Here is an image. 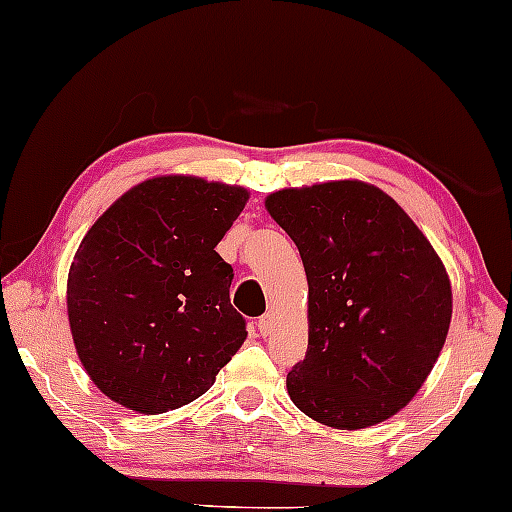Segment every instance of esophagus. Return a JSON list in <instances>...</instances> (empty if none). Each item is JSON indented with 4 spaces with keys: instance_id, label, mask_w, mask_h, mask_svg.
<instances>
[{
    "instance_id": "34e87169",
    "label": "esophagus",
    "mask_w": 512,
    "mask_h": 512,
    "mask_svg": "<svg viewBox=\"0 0 512 512\" xmlns=\"http://www.w3.org/2000/svg\"><path fill=\"white\" fill-rule=\"evenodd\" d=\"M272 324H275V317H272V313H265L258 317L256 327H258V331H261V336H268L272 331Z\"/></svg>"
}]
</instances>
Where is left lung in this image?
<instances>
[{
  "label": "left lung",
  "mask_w": 512,
  "mask_h": 512,
  "mask_svg": "<svg viewBox=\"0 0 512 512\" xmlns=\"http://www.w3.org/2000/svg\"><path fill=\"white\" fill-rule=\"evenodd\" d=\"M308 277L310 334L287 374L291 402L357 430L397 414L440 357L451 320L447 270L393 197L360 181L265 199Z\"/></svg>",
  "instance_id": "obj_1"
}]
</instances>
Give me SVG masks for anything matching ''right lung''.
Masks as SVG:
<instances>
[{
    "label": "right lung",
    "instance_id": "1",
    "mask_svg": "<svg viewBox=\"0 0 512 512\" xmlns=\"http://www.w3.org/2000/svg\"><path fill=\"white\" fill-rule=\"evenodd\" d=\"M249 192L192 176L150 178L91 225L68 275L86 374L110 400L164 414L197 400L247 338L235 272L216 244Z\"/></svg>",
    "mask_w": 512,
    "mask_h": 512
}]
</instances>
